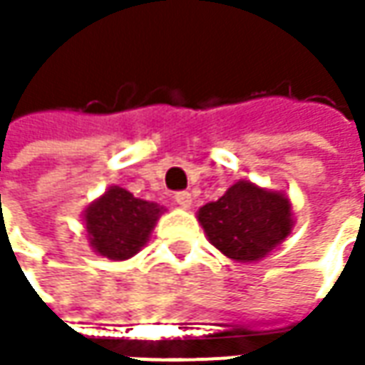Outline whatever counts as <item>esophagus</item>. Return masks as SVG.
Returning a JSON list of instances; mask_svg holds the SVG:
<instances>
[{"mask_svg":"<svg viewBox=\"0 0 365 365\" xmlns=\"http://www.w3.org/2000/svg\"><path fill=\"white\" fill-rule=\"evenodd\" d=\"M175 201L178 207L189 209L190 205H192V197H190V192H187V190H180V192H176L175 195Z\"/></svg>","mask_w":365,"mask_h":365,"instance_id":"esophagus-1","label":"esophagus"}]
</instances>
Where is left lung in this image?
Returning a JSON list of instances; mask_svg holds the SVG:
<instances>
[{"instance_id":"obj_1","label":"left lung","mask_w":365,"mask_h":365,"mask_svg":"<svg viewBox=\"0 0 365 365\" xmlns=\"http://www.w3.org/2000/svg\"><path fill=\"white\" fill-rule=\"evenodd\" d=\"M209 242L235 262H256L280 245L292 230V207L282 192L237 180L225 195L197 213Z\"/></svg>"}]
</instances>
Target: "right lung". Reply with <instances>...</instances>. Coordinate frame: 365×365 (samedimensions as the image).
I'll return each mask as SVG.
<instances>
[{
	"mask_svg": "<svg viewBox=\"0 0 365 365\" xmlns=\"http://www.w3.org/2000/svg\"><path fill=\"white\" fill-rule=\"evenodd\" d=\"M162 211L158 203L135 199L121 187H109L83 213L89 244L103 258H132L146 245Z\"/></svg>",
	"mask_w": 365,
	"mask_h": 365,
	"instance_id": "right-lung-1",
	"label": "right lung"
}]
</instances>
